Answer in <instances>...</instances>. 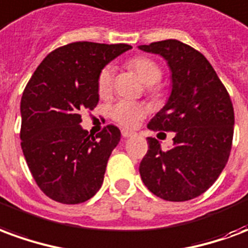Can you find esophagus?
<instances>
[{"mask_svg":"<svg viewBox=\"0 0 248 248\" xmlns=\"http://www.w3.org/2000/svg\"><path fill=\"white\" fill-rule=\"evenodd\" d=\"M121 133H122V137H124V138H129V137H133V135H134L133 131H129V130H126V129H122Z\"/></svg>","mask_w":248,"mask_h":248,"instance_id":"esophagus-1","label":"esophagus"}]
</instances>
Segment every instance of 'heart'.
Here are the masks:
<instances>
[{"instance_id":"heart-1","label":"heart","mask_w":248,"mask_h":248,"mask_svg":"<svg viewBox=\"0 0 248 248\" xmlns=\"http://www.w3.org/2000/svg\"><path fill=\"white\" fill-rule=\"evenodd\" d=\"M127 65L149 86V92L151 94L155 95L159 93V87L156 83L161 81L163 73H162L161 66L154 60H151L149 57H135L133 60H130ZM113 86L114 67L111 65H108L99 71V76H98L97 87L99 95L108 97V94L113 92ZM108 113H110V117L119 124L126 126V127H134L135 124L145 117L146 108L142 103L119 101L110 108Z\"/></svg>"}]
</instances>
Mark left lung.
Segmentation results:
<instances>
[{"instance_id":"8db88e82","label":"left lung","mask_w":248,"mask_h":248,"mask_svg":"<svg viewBox=\"0 0 248 248\" xmlns=\"http://www.w3.org/2000/svg\"><path fill=\"white\" fill-rule=\"evenodd\" d=\"M138 49L163 57L171 70V93L147 127L174 131V145L162 150L147 138L140 165L145 186L170 202H185L213 186L229 161L234 135V108L211 63L178 40L153 42Z\"/></svg>"}]
</instances>
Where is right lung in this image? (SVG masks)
I'll return each instance as SVG.
<instances>
[{"label":"right lung","instance_id":"right-lung-1","mask_svg":"<svg viewBox=\"0 0 248 248\" xmlns=\"http://www.w3.org/2000/svg\"><path fill=\"white\" fill-rule=\"evenodd\" d=\"M130 49L86 41L61 46L46 56L25 87L21 147L35 183L56 202H86L102 186L121 131L108 124L92 137L79 124L81 113L99 101V71Z\"/></svg>","mask_w":248,"mask_h":248}]
</instances>
